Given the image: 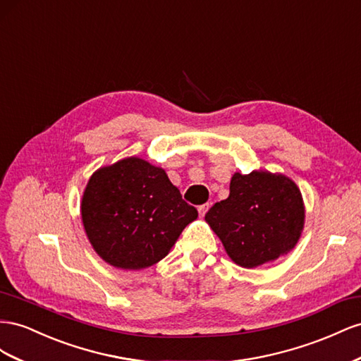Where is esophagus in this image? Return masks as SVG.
<instances>
[{
	"instance_id": "1",
	"label": "esophagus",
	"mask_w": 361,
	"mask_h": 361,
	"mask_svg": "<svg viewBox=\"0 0 361 361\" xmlns=\"http://www.w3.org/2000/svg\"><path fill=\"white\" fill-rule=\"evenodd\" d=\"M207 210H209V202L207 204H202V205H200V207H198L200 216H204L205 213H207Z\"/></svg>"
}]
</instances>
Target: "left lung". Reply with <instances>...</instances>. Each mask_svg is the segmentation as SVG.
Segmentation results:
<instances>
[{
	"mask_svg": "<svg viewBox=\"0 0 361 361\" xmlns=\"http://www.w3.org/2000/svg\"><path fill=\"white\" fill-rule=\"evenodd\" d=\"M300 189L284 175L234 173L226 200L213 204L205 221L231 260L257 267L289 252L304 226Z\"/></svg>",
	"mask_w": 361,
	"mask_h": 361,
	"instance_id": "1",
	"label": "left lung"
}]
</instances>
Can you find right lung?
I'll return each mask as SVG.
<instances>
[{
	"label": "right lung",
	"instance_id": "right-lung-1",
	"mask_svg": "<svg viewBox=\"0 0 361 361\" xmlns=\"http://www.w3.org/2000/svg\"><path fill=\"white\" fill-rule=\"evenodd\" d=\"M198 210L166 172L130 157L92 175L81 219L95 251L121 269H143L166 257Z\"/></svg>",
	"mask_w": 361,
	"mask_h": 361
}]
</instances>
